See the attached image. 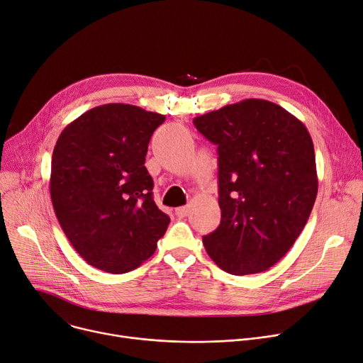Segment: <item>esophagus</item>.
<instances>
[{
    "label": "esophagus",
    "mask_w": 363,
    "mask_h": 363,
    "mask_svg": "<svg viewBox=\"0 0 363 363\" xmlns=\"http://www.w3.org/2000/svg\"><path fill=\"white\" fill-rule=\"evenodd\" d=\"M175 215L178 218H185L188 215V207L186 206H181V207H177L175 208Z\"/></svg>",
    "instance_id": "obj_1"
}]
</instances>
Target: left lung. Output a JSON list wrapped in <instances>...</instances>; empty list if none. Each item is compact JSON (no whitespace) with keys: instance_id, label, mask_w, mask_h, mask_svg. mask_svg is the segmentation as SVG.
<instances>
[{"instance_id":"left-lung-1","label":"left lung","mask_w":363,"mask_h":363,"mask_svg":"<svg viewBox=\"0 0 363 363\" xmlns=\"http://www.w3.org/2000/svg\"><path fill=\"white\" fill-rule=\"evenodd\" d=\"M218 145L220 225L203 237L207 255L233 275L268 271L306 225L318 194L311 133L268 100L247 99L194 118Z\"/></svg>"}]
</instances>
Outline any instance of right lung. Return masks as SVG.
<instances>
[{
	"label": "right lung",
	"mask_w": 363,
	"mask_h": 363,
	"mask_svg": "<svg viewBox=\"0 0 363 363\" xmlns=\"http://www.w3.org/2000/svg\"><path fill=\"white\" fill-rule=\"evenodd\" d=\"M163 114L110 103L70 122L55 143L50 194L73 249L91 266L125 274L156 252L169 216L144 166Z\"/></svg>",
	"instance_id": "obj_1"
}]
</instances>
